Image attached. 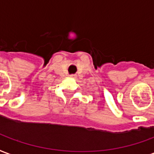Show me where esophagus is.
Returning a JSON list of instances; mask_svg holds the SVG:
<instances>
[{
    "instance_id": "obj_1",
    "label": "esophagus",
    "mask_w": 154,
    "mask_h": 154,
    "mask_svg": "<svg viewBox=\"0 0 154 154\" xmlns=\"http://www.w3.org/2000/svg\"><path fill=\"white\" fill-rule=\"evenodd\" d=\"M70 77H75V75H70Z\"/></svg>"
}]
</instances>
